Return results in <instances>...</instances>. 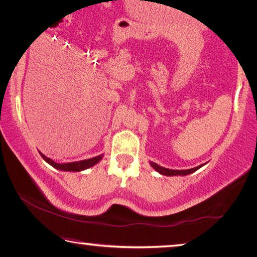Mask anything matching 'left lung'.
Segmentation results:
<instances>
[{
    "label": "left lung",
    "instance_id": "1",
    "mask_svg": "<svg viewBox=\"0 0 257 257\" xmlns=\"http://www.w3.org/2000/svg\"><path fill=\"white\" fill-rule=\"evenodd\" d=\"M150 164L151 167L154 169L155 171H158L160 175L162 176H168V177H172V176H187V175H190V173H193L195 171H197L199 168H202L203 165L205 164H202V165H198L196 168H193V169H188V170H173V169H168V168H163L159 165L158 163L155 162H152L150 161Z\"/></svg>",
    "mask_w": 257,
    "mask_h": 257
}]
</instances>
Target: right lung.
Returning <instances> with one entry per match:
<instances>
[{
	"instance_id": "add662e5",
	"label": "right lung",
	"mask_w": 257,
	"mask_h": 257,
	"mask_svg": "<svg viewBox=\"0 0 257 257\" xmlns=\"http://www.w3.org/2000/svg\"><path fill=\"white\" fill-rule=\"evenodd\" d=\"M41 153V152H40ZM41 156L45 162L49 163L52 167L58 169L60 171H69V172H80L84 171L86 169H89L94 167L95 164H97L99 161L103 159L104 154H101L98 156H95V158L88 159V160H82V161H78V162H70V163H56L55 161H53L50 158H47L43 153H41Z\"/></svg>"
}]
</instances>
